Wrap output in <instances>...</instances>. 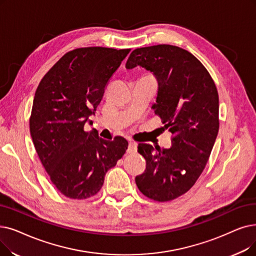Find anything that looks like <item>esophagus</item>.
Instances as JSON below:
<instances>
[{"label":"esophagus","mask_w":256,"mask_h":256,"mask_svg":"<svg viewBox=\"0 0 256 256\" xmlns=\"http://www.w3.org/2000/svg\"><path fill=\"white\" fill-rule=\"evenodd\" d=\"M137 152V143L134 142V141H130L126 152L128 154H132V152Z\"/></svg>","instance_id":"obj_1"}]
</instances>
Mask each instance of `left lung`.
<instances>
[{
  "label": "left lung",
  "mask_w": 256,
  "mask_h": 256,
  "mask_svg": "<svg viewBox=\"0 0 256 256\" xmlns=\"http://www.w3.org/2000/svg\"><path fill=\"white\" fill-rule=\"evenodd\" d=\"M137 66L157 78L152 108L174 137L170 148L139 143L146 168L135 181L144 196L168 202L190 190L205 168L218 132V94L202 62L180 47L138 48L126 66Z\"/></svg>",
  "instance_id": "1"
}]
</instances>
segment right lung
<instances>
[{
	"label": "right lung",
	"mask_w": 256,
	"mask_h": 256,
	"mask_svg": "<svg viewBox=\"0 0 256 256\" xmlns=\"http://www.w3.org/2000/svg\"><path fill=\"white\" fill-rule=\"evenodd\" d=\"M130 49L86 47L66 53L40 80L33 99L30 134L54 186L66 198L95 196L106 172L128 150L124 137L108 141L84 124Z\"/></svg>",
	"instance_id": "right-lung-1"
}]
</instances>
